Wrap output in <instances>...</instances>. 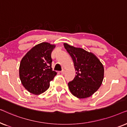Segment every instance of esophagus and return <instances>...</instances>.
<instances>
[{
	"label": "esophagus",
	"instance_id": "obj_1",
	"mask_svg": "<svg viewBox=\"0 0 127 127\" xmlns=\"http://www.w3.org/2000/svg\"><path fill=\"white\" fill-rule=\"evenodd\" d=\"M65 72H66V71H65V69H62V70L61 71V73L62 74H65Z\"/></svg>",
	"mask_w": 127,
	"mask_h": 127
}]
</instances>
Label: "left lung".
<instances>
[{
	"instance_id": "left-lung-1",
	"label": "left lung",
	"mask_w": 127,
	"mask_h": 127,
	"mask_svg": "<svg viewBox=\"0 0 127 127\" xmlns=\"http://www.w3.org/2000/svg\"><path fill=\"white\" fill-rule=\"evenodd\" d=\"M64 47L73 61L76 75L68 83L72 94L78 98H86L95 93L101 86L104 68L100 61L93 53L81 48L64 43Z\"/></svg>"
}]
</instances>
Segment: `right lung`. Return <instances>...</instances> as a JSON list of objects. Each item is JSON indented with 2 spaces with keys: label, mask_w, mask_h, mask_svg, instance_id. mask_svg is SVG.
<instances>
[{
  "label": "right lung",
  "mask_w": 127,
  "mask_h": 127,
  "mask_svg": "<svg viewBox=\"0 0 127 127\" xmlns=\"http://www.w3.org/2000/svg\"><path fill=\"white\" fill-rule=\"evenodd\" d=\"M54 48V45L50 43H40L22 59L19 70L20 80L31 93L39 95L44 93L57 74L51 67V53Z\"/></svg>",
  "instance_id": "add662e5"
}]
</instances>
